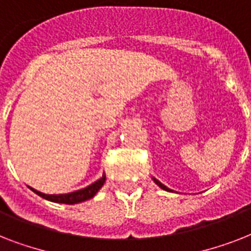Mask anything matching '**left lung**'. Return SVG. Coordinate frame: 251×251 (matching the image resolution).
Returning <instances> with one entry per match:
<instances>
[{
	"mask_svg": "<svg viewBox=\"0 0 251 251\" xmlns=\"http://www.w3.org/2000/svg\"><path fill=\"white\" fill-rule=\"evenodd\" d=\"M152 179H153V182L156 183V185H157V186H159V187H161V189H163V190H165V191H173V190H171V189H169V187L165 186L164 183H161L160 181H159V179L155 178V177H152Z\"/></svg>",
	"mask_w": 251,
	"mask_h": 251,
	"instance_id": "left-lung-1",
	"label": "left lung"
}]
</instances>
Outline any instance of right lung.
<instances>
[{
  "label": "right lung",
  "mask_w": 251,
  "mask_h": 251,
  "mask_svg": "<svg viewBox=\"0 0 251 251\" xmlns=\"http://www.w3.org/2000/svg\"><path fill=\"white\" fill-rule=\"evenodd\" d=\"M105 182V175H102L101 178H99L98 181H95L94 183H91L84 189H80V190L73 191V193H68V194H44L39 190H35L32 187H29L33 193H36L37 195H40L41 198L47 199V201H50V202L54 203H65V204H75V203H82L84 201H88V199L94 198L95 194L98 193L101 186Z\"/></svg>",
  "instance_id": "1"
}]
</instances>
